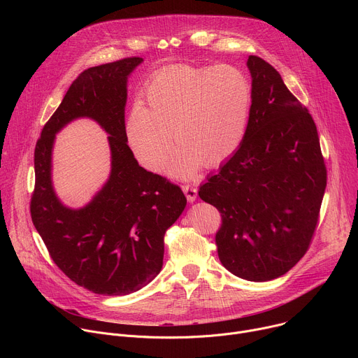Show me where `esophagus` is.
Here are the masks:
<instances>
[{
    "mask_svg": "<svg viewBox=\"0 0 358 358\" xmlns=\"http://www.w3.org/2000/svg\"><path fill=\"white\" fill-rule=\"evenodd\" d=\"M182 191H184L188 202H194L196 199L198 192H196L195 187H192V185H182Z\"/></svg>",
    "mask_w": 358,
    "mask_h": 358,
    "instance_id": "34e87169",
    "label": "esophagus"
}]
</instances>
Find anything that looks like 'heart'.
<instances>
[{"label":"heart","instance_id":"obj_1","mask_svg":"<svg viewBox=\"0 0 358 358\" xmlns=\"http://www.w3.org/2000/svg\"><path fill=\"white\" fill-rule=\"evenodd\" d=\"M145 106L136 103L124 134L137 162L162 171L178 143L167 173L191 178L202 162L215 166L241 145L252 106L248 76L229 65H178L156 73L144 90Z\"/></svg>","mask_w":358,"mask_h":358}]
</instances>
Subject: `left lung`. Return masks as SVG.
<instances>
[{
    "instance_id": "8db88e82",
    "label": "left lung",
    "mask_w": 358,
    "mask_h": 358,
    "mask_svg": "<svg viewBox=\"0 0 358 358\" xmlns=\"http://www.w3.org/2000/svg\"><path fill=\"white\" fill-rule=\"evenodd\" d=\"M246 65L252 106L245 137L198 195L221 213V264L238 278L266 282L309 249L327 171L309 110L266 61L250 55Z\"/></svg>"
}]
</instances>
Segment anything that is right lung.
<instances>
[{"mask_svg":"<svg viewBox=\"0 0 358 358\" xmlns=\"http://www.w3.org/2000/svg\"><path fill=\"white\" fill-rule=\"evenodd\" d=\"M143 62L133 57L83 71L36 141L32 222L57 266L76 285L105 296L140 290L163 268L164 234L187 198L167 178L138 166L124 134L127 78ZM89 117L109 134L113 170L83 209L65 208L52 185L56 133Z\"/></svg>","mask_w":358,"mask_h":358,"instance_id":"right-lung-1","label":"right lung"}]
</instances>
